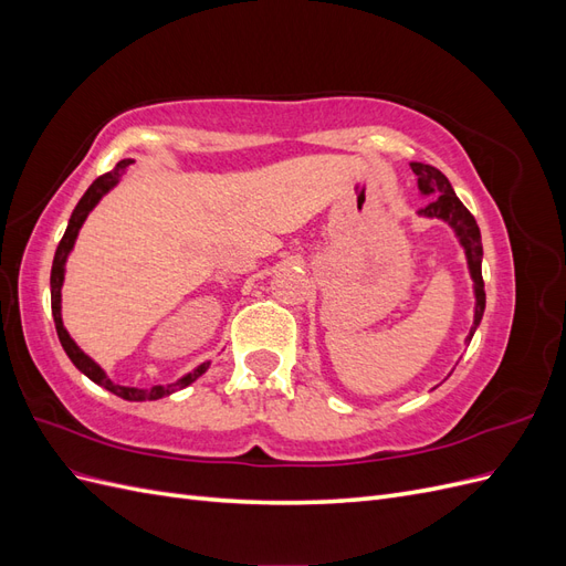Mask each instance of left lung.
<instances>
[{"label":"left lung","instance_id":"8db88e82","mask_svg":"<svg viewBox=\"0 0 566 566\" xmlns=\"http://www.w3.org/2000/svg\"><path fill=\"white\" fill-rule=\"evenodd\" d=\"M410 169H413L418 177L420 193L430 198L420 210V214L447 221V224L455 231L462 250H465L468 269L474 283V323L470 328V335L465 337V342L470 345V339L479 328V323H482V316L486 310V293H484V279H482V256H484L482 233H479V227L474 217L470 214V210L458 200L451 181L443 177L437 167L424 165V163H410Z\"/></svg>","mask_w":566,"mask_h":566}]
</instances>
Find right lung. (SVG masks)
I'll return each instance as SVG.
<instances>
[{"instance_id": "add662e5", "label": "right lung", "mask_w": 566, "mask_h": 566, "mask_svg": "<svg viewBox=\"0 0 566 566\" xmlns=\"http://www.w3.org/2000/svg\"><path fill=\"white\" fill-rule=\"evenodd\" d=\"M132 163H134V160H119V163L115 165V169H111V172H106V175H101V177L87 188V193H84V196L80 198V202L75 205V210H73V214H71V221H67V229H65V233H63V238H61V243H59V248H56L54 264H51V314H54V323H56V333H59V339H61V347L65 349L67 358H71V361L75 364V368H77L80 373L87 375V378H90L92 382H96V385H101L104 389L117 394L119 399H127V401H156V399L169 397V394L177 391V389H184V387H188L191 382H196V380L200 378V375L210 368V361H205V364H200L196 370L186 373L184 378H179V380L172 382V385H156V387H150V389L115 385V382L108 378V375H106V370L101 368V366L94 361V358H90L87 354H84V352L75 345V339H73L71 335H67V331L63 328V318H61V287H63V279H65L67 254H71V250H73V245H75V241H77V233H80V229H82V224H84V219L90 217V212L96 208L98 200L104 198L113 186H117L119 177H123V175L127 172V167H129Z\"/></svg>"}]
</instances>
